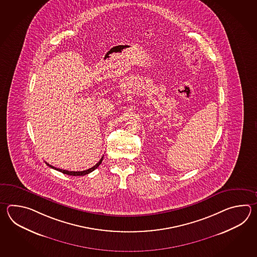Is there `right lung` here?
<instances>
[{"mask_svg":"<svg viewBox=\"0 0 257 257\" xmlns=\"http://www.w3.org/2000/svg\"><path fill=\"white\" fill-rule=\"evenodd\" d=\"M103 158H104V156H103L102 158L100 159V161H99L98 163L95 164L94 166H93L92 168H89V169L85 170V171H77V172H74V171H67V170L56 168V167L52 166V165H50V164H48V163H46V164H47L48 166H49V167H51V168H53V169L57 170V171H59V172L62 173V174H64V175H72V176H82V175H88V174H90L91 172H93V171L96 169V168L98 167L99 165L101 164V163H102Z\"/></svg>","mask_w":257,"mask_h":257,"instance_id":"add662e5","label":"right lung"}]
</instances>
